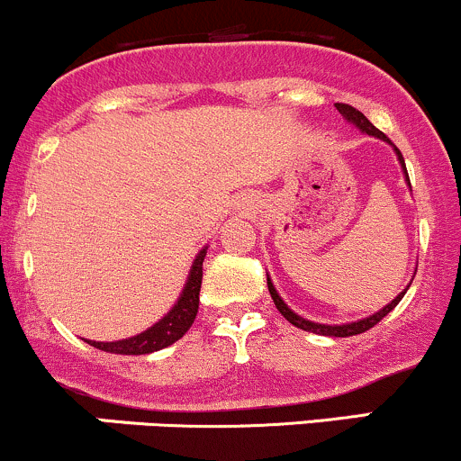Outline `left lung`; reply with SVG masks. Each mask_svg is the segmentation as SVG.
I'll use <instances>...</instances> for the list:
<instances>
[{
  "instance_id": "obj_1",
  "label": "left lung",
  "mask_w": 461,
  "mask_h": 461,
  "mask_svg": "<svg viewBox=\"0 0 461 461\" xmlns=\"http://www.w3.org/2000/svg\"><path fill=\"white\" fill-rule=\"evenodd\" d=\"M336 110H339L340 113H343V118H345V121L351 122V125H354V127H358V130L363 131V133H369V136H374V138H380V140L389 142V145L393 147L395 156H398L400 165H402L404 177H407V185L411 186V182H409V173H407V165H404V158H402V153H400L398 147H395L393 142H391L389 138L384 136L383 131H380V130H375V127L371 125V122L367 121V118H365V113L356 110V107H351V105H345V103H336ZM409 285H411V284H409ZM409 285H407V288H404V292L409 290ZM268 290H270V296H272V301H275L276 310H279L281 314H284L285 319H288L290 323L294 325V328H299V330H305V331H312V334H323V336H340V339H343V336L363 334V331L371 330V328H374L375 323H380V321H383L384 316H387L389 312L393 310L395 305L400 303V299H402V296H404V292H400V294L395 296V299L391 301L389 305H384L383 310H380V312H375V314L367 316V319H360V321H354V323H343V325H323V323H314V321H308V319H303V316L294 314V312H292V310L288 308V305L284 303V299H281V296H279V292L275 290V285H272L270 276H268Z\"/></svg>"
}]
</instances>
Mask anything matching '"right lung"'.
I'll return each instance as SVG.
<instances>
[{"instance_id": "1", "label": "right lung", "mask_w": 461, "mask_h": 461, "mask_svg": "<svg viewBox=\"0 0 461 461\" xmlns=\"http://www.w3.org/2000/svg\"><path fill=\"white\" fill-rule=\"evenodd\" d=\"M206 257V249L197 252L195 261H193L189 279H186L185 290H182L180 299L173 305L167 316H162L156 325L149 330L140 331V334L131 336V339L113 340V343H98V340H87L92 348L110 351V354H125V356H140L151 354V351L165 349L169 345L180 340L182 336L189 331L197 316L200 308V288H202V261Z\"/></svg>"}]
</instances>
